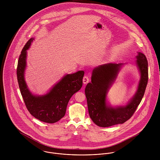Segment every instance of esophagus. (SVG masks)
<instances>
[{"label": "esophagus", "instance_id": "obj_1", "mask_svg": "<svg viewBox=\"0 0 160 160\" xmlns=\"http://www.w3.org/2000/svg\"><path fill=\"white\" fill-rule=\"evenodd\" d=\"M89 80H90L88 76H85L83 78V83L84 84H88L89 82Z\"/></svg>", "mask_w": 160, "mask_h": 160}]
</instances>
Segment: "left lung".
<instances>
[{
    "instance_id": "1",
    "label": "left lung",
    "mask_w": 160,
    "mask_h": 160,
    "mask_svg": "<svg viewBox=\"0 0 160 160\" xmlns=\"http://www.w3.org/2000/svg\"><path fill=\"white\" fill-rule=\"evenodd\" d=\"M136 58L140 80L136 93L126 106L113 108L106 103L108 89L115 80L122 64H105L93 69L91 82L87 84L85 93L89 114L96 125L106 128L122 124L135 113L143 97L148 79V62L145 55L138 52Z\"/></svg>"
}]
</instances>
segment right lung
<instances>
[{
	"mask_svg": "<svg viewBox=\"0 0 160 160\" xmlns=\"http://www.w3.org/2000/svg\"><path fill=\"white\" fill-rule=\"evenodd\" d=\"M34 38H31L24 45L20 55L17 69V79L26 107L36 119L47 123L58 121L65 114L69 100L82 86L84 71L67 74L60 82L42 96L32 95L28 90L24 78L26 68V50Z\"/></svg>",
	"mask_w": 160,
	"mask_h": 160,
	"instance_id": "add662e5",
	"label": "right lung"
}]
</instances>
